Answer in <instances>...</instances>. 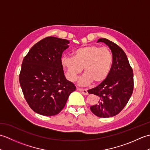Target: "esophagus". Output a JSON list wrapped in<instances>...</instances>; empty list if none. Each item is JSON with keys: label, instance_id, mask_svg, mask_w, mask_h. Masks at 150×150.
Wrapping results in <instances>:
<instances>
[{"label": "esophagus", "instance_id": "34e87169", "mask_svg": "<svg viewBox=\"0 0 150 150\" xmlns=\"http://www.w3.org/2000/svg\"><path fill=\"white\" fill-rule=\"evenodd\" d=\"M77 90H79V91H81V93L82 94L85 95H88V91H87V90H86V89H82V88H77Z\"/></svg>", "mask_w": 150, "mask_h": 150}]
</instances>
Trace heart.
Listing matches in <instances>:
<instances>
[{
    "label": "heart",
    "mask_w": 150,
    "mask_h": 150,
    "mask_svg": "<svg viewBox=\"0 0 150 150\" xmlns=\"http://www.w3.org/2000/svg\"><path fill=\"white\" fill-rule=\"evenodd\" d=\"M112 63L113 55L109 49L94 45L78 47L73 51V57L64 56L61 59V65L69 81L77 80L84 69L85 73L79 81L81 86L104 81L109 74Z\"/></svg>",
    "instance_id": "1"
}]
</instances>
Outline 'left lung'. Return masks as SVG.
I'll return each mask as SVG.
<instances>
[{"instance_id":"1","label":"left lung","mask_w":150,"mask_h":150,"mask_svg":"<svg viewBox=\"0 0 150 150\" xmlns=\"http://www.w3.org/2000/svg\"><path fill=\"white\" fill-rule=\"evenodd\" d=\"M98 42H104L110 47L113 63L106 79L88 92L98 98L97 103L90 107L92 113L97 117L108 118L119 114L129 101L134 87L133 73L126 53L121 47L104 38L99 39Z\"/></svg>"}]
</instances>
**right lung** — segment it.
<instances>
[{
	"mask_svg": "<svg viewBox=\"0 0 150 150\" xmlns=\"http://www.w3.org/2000/svg\"><path fill=\"white\" fill-rule=\"evenodd\" d=\"M69 42L47 37L35 44L24 57L19 82L25 99L35 112L55 115L76 90L75 84L65 78L61 65L62 52Z\"/></svg>",
	"mask_w": 150,
	"mask_h": 150,
	"instance_id": "obj_1",
	"label": "right lung"
}]
</instances>
